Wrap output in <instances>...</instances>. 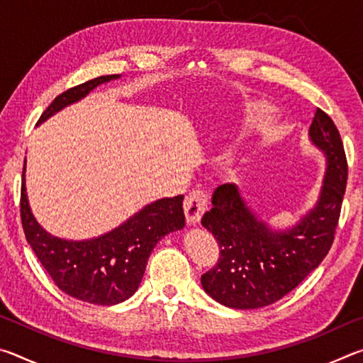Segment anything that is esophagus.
<instances>
[{"mask_svg": "<svg viewBox=\"0 0 363 363\" xmlns=\"http://www.w3.org/2000/svg\"><path fill=\"white\" fill-rule=\"evenodd\" d=\"M208 210V194L201 189L190 190L184 200V213L189 224H196Z\"/></svg>", "mask_w": 363, "mask_h": 363, "instance_id": "esophagus-1", "label": "esophagus"}]
</instances>
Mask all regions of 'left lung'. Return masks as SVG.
I'll return each instance as SVG.
<instances>
[{
  "label": "left lung",
  "instance_id": "1",
  "mask_svg": "<svg viewBox=\"0 0 363 363\" xmlns=\"http://www.w3.org/2000/svg\"><path fill=\"white\" fill-rule=\"evenodd\" d=\"M309 136L327 155L320 196L290 230L277 232L257 220L237 187L223 184L213 208L201 218L219 245V259L201 275L203 290L233 309H256L294 290L318 267L333 245L347 184V160L335 121L317 108Z\"/></svg>",
  "mask_w": 363,
  "mask_h": 363
}]
</instances>
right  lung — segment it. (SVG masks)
Here are the masks:
<instances>
[{
    "label": "right lung",
    "instance_id": "1",
    "mask_svg": "<svg viewBox=\"0 0 363 363\" xmlns=\"http://www.w3.org/2000/svg\"><path fill=\"white\" fill-rule=\"evenodd\" d=\"M118 77H97L64 91L41 113L38 123L79 101L96 86ZM182 200L184 195H177L153 201L99 238L62 240L49 235L35 220L26 194V167L22 169L21 219L27 242L60 290L91 304H118L136 293L155 245L186 224Z\"/></svg>",
    "mask_w": 363,
    "mask_h": 363
}]
</instances>
